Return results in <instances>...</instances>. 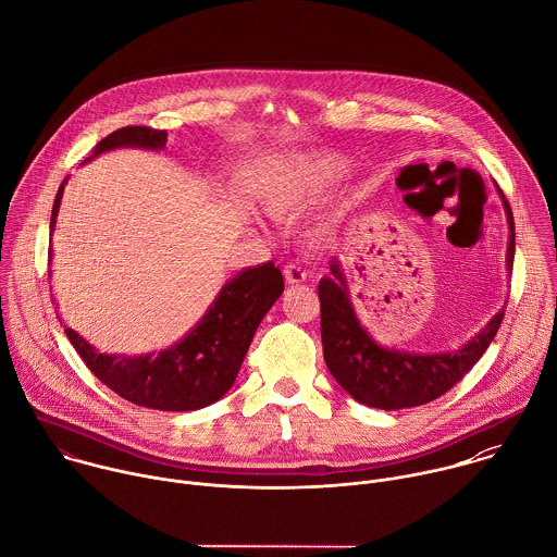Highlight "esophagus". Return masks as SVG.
<instances>
[{
  "label": "esophagus",
  "instance_id": "1",
  "mask_svg": "<svg viewBox=\"0 0 557 557\" xmlns=\"http://www.w3.org/2000/svg\"><path fill=\"white\" fill-rule=\"evenodd\" d=\"M284 277H286V282H288V284H301V282H306L308 273H306L299 264L290 262V264H286V267H284Z\"/></svg>",
  "mask_w": 557,
  "mask_h": 557
}]
</instances>
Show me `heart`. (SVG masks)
<instances>
[{"instance_id": "b5f03b06", "label": "heart", "mask_w": 557, "mask_h": 557, "mask_svg": "<svg viewBox=\"0 0 557 557\" xmlns=\"http://www.w3.org/2000/svg\"><path fill=\"white\" fill-rule=\"evenodd\" d=\"M347 173L349 160L336 153L295 158L260 188L258 199L273 216H297L321 203Z\"/></svg>"}]
</instances>
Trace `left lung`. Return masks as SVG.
Masks as SVG:
<instances>
[{
  "label": "left lung",
  "mask_w": 557,
  "mask_h": 557,
  "mask_svg": "<svg viewBox=\"0 0 557 557\" xmlns=\"http://www.w3.org/2000/svg\"><path fill=\"white\" fill-rule=\"evenodd\" d=\"M499 197L510 230L506 267L512 273L515 219L502 190ZM330 273L319 282L323 358L341 388L369 408L404 410L438 399L475 367L504 321V310H499L460 349L430 354L382 347L360 323L343 264L336 256L330 260Z\"/></svg>",
  "instance_id": "obj_1"
}]
</instances>
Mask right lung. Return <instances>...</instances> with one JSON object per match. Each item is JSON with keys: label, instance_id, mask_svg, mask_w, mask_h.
<instances>
[{"label": "right lung", "instance_id": "obj_1", "mask_svg": "<svg viewBox=\"0 0 557 557\" xmlns=\"http://www.w3.org/2000/svg\"><path fill=\"white\" fill-rule=\"evenodd\" d=\"M164 145L166 132L129 125L101 138L84 162L112 149L160 151ZM66 180L53 199L51 234ZM282 293L284 277L273 262L247 267L223 284L206 314L186 336L158 354H99L75 330L64 327V332L92 375L119 397L151 410L188 412L219 401L232 388L260 321Z\"/></svg>", "mask_w": 557, "mask_h": 557}]
</instances>
